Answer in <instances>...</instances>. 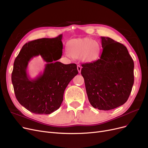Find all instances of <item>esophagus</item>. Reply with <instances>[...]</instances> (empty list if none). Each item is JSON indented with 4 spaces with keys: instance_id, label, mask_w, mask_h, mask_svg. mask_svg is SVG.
Masks as SVG:
<instances>
[{
    "instance_id": "obj_1",
    "label": "esophagus",
    "mask_w": 148,
    "mask_h": 148,
    "mask_svg": "<svg viewBox=\"0 0 148 148\" xmlns=\"http://www.w3.org/2000/svg\"><path fill=\"white\" fill-rule=\"evenodd\" d=\"M77 68L78 72H79V73H80V72H81V69H82V67H81L80 65H77Z\"/></svg>"
}]
</instances>
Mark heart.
<instances>
[{
	"label": "heart",
	"mask_w": 148,
	"mask_h": 148,
	"mask_svg": "<svg viewBox=\"0 0 148 148\" xmlns=\"http://www.w3.org/2000/svg\"><path fill=\"white\" fill-rule=\"evenodd\" d=\"M101 47L99 42L89 37L74 38L68 42L66 52L73 59H79L85 63H92L99 58Z\"/></svg>",
	"instance_id": "b5f03b06"
}]
</instances>
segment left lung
<instances>
[{
  "label": "left lung",
  "mask_w": 148,
  "mask_h": 148,
  "mask_svg": "<svg viewBox=\"0 0 148 148\" xmlns=\"http://www.w3.org/2000/svg\"><path fill=\"white\" fill-rule=\"evenodd\" d=\"M100 58L83 64L86 94L91 105L99 110H113L127 100L134 84V64L125 46L101 37Z\"/></svg>",
  "instance_id": "1"
}]
</instances>
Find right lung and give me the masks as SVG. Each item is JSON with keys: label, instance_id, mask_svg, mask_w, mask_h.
Here are the masks:
<instances>
[{"label": "right lung", "instance_id": "add662e5", "mask_svg": "<svg viewBox=\"0 0 148 148\" xmlns=\"http://www.w3.org/2000/svg\"><path fill=\"white\" fill-rule=\"evenodd\" d=\"M62 34L56 38H42L25 43L14 62L11 80L20 104L36 114H49L60 108L64 91L78 74L75 63L65 65L61 58ZM40 55L47 63L43 73L31 79L27 73L29 61Z\"/></svg>", "mask_w": 148, "mask_h": 148}]
</instances>
